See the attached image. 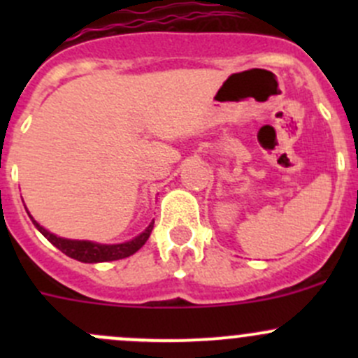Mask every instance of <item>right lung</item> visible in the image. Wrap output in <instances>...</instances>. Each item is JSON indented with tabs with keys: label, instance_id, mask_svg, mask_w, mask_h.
<instances>
[{
	"label": "right lung",
	"instance_id": "obj_1",
	"mask_svg": "<svg viewBox=\"0 0 358 358\" xmlns=\"http://www.w3.org/2000/svg\"><path fill=\"white\" fill-rule=\"evenodd\" d=\"M29 215V211H27ZM29 218L32 220L36 229L50 241L57 249L67 255L69 258H74L78 262L83 263H103V262H114V259H122L128 258V256L135 255L143 244L147 243V239L150 237V232L154 229V222L149 223L145 230L142 234H138L136 237H133L131 241H126L121 244H100L93 243V241H76V239H66V237H59L55 234L48 232L45 227L39 225L31 215Z\"/></svg>",
	"mask_w": 358,
	"mask_h": 358
}]
</instances>
